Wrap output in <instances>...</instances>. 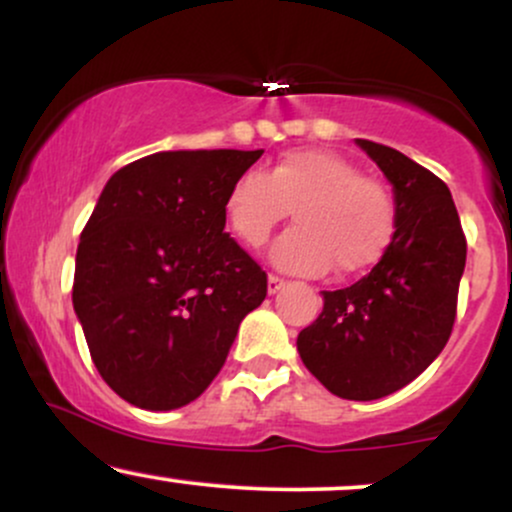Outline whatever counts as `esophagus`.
<instances>
[{
	"mask_svg": "<svg viewBox=\"0 0 512 512\" xmlns=\"http://www.w3.org/2000/svg\"><path fill=\"white\" fill-rule=\"evenodd\" d=\"M286 286V279H281V276H276V274H269V279H267V289H269V293H279L281 289H284Z\"/></svg>",
	"mask_w": 512,
	"mask_h": 512,
	"instance_id": "34e87169",
	"label": "esophagus"
}]
</instances>
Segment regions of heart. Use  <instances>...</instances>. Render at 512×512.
Returning a JSON list of instances; mask_svg holds the SVG:
<instances>
[{"instance_id":"b5f03b06","label":"heart","mask_w":512,"mask_h":512,"mask_svg":"<svg viewBox=\"0 0 512 512\" xmlns=\"http://www.w3.org/2000/svg\"><path fill=\"white\" fill-rule=\"evenodd\" d=\"M289 211L296 226L272 248L286 272L317 276L332 264L339 274L366 272L395 238L390 187L334 151L298 149L264 175L243 173L223 202L228 228L248 248H262Z\"/></svg>"}]
</instances>
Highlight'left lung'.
I'll return each mask as SVG.
<instances>
[{"label": "left lung", "mask_w": 512, "mask_h": 512, "mask_svg": "<svg viewBox=\"0 0 512 512\" xmlns=\"http://www.w3.org/2000/svg\"><path fill=\"white\" fill-rule=\"evenodd\" d=\"M356 144L395 187V238L354 286L322 291L325 308L296 344L332 395L368 402L409 385L448 344L467 238L438 175L390 146Z\"/></svg>", "instance_id": "obj_1"}]
</instances>
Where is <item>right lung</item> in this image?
I'll list each match as a JSON object with an SVG mask.
<instances>
[{
	"instance_id": "1",
	"label": "right lung",
	"mask_w": 512,
	"mask_h": 512,
	"mask_svg": "<svg viewBox=\"0 0 512 512\" xmlns=\"http://www.w3.org/2000/svg\"><path fill=\"white\" fill-rule=\"evenodd\" d=\"M262 149L158 151L120 168L76 250L72 301L101 378L149 411L197 399L267 274L228 236L223 202Z\"/></svg>"
}]
</instances>
